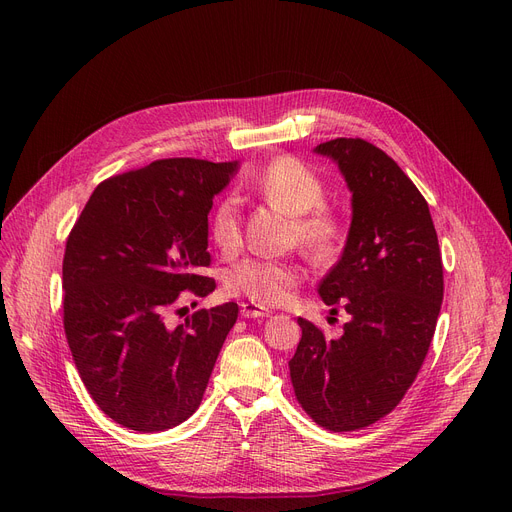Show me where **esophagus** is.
Here are the masks:
<instances>
[{"label":"esophagus","mask_w":512,"mask_h":512,"mask_svg":"<svg viewBox=\"0 0 512 512\" xmlns=\"http://www.w3.org/2000/svg\"><path fill=\"white\" fill-rule=\"evenodd\" d=\"M241 315L245 319H263V317H269L271 311L265 309V306H261V304H255V302H243L241 304Z\"/></svg>","instance_id":"34e87169"}]
</instances>
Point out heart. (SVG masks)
<instances>
[{
	"mask_svg": "<svg viewBox=\"0 0 512 512\" xmlns=\"http://www.w3.org/2000/svg\"><path fill=\"white\" fill-rule=\"evenodd\" d=\"M247 185L294 218V234L306 251L325 259L337 249L342 228L321 208L325 185L315 170L294 158H278L251 177ZM210 232L216 247L226 255L241 247V208L234 197L218 203L210 220ZM300 278L302 271L292 261L251 257L230 269L226 288L230 294L245 296L255 304L274 306L288 300Z\"/></svg>",
	"mask_w": 512,
	"mask_h": 512,
	"instance_id": "b5f03b06",
	"label": "heart"
}]
</instances>
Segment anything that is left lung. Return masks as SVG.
Returning <instances> with one entry per match:
<instances>
[{
    "instance_id": "obj_1",
    "label": "left lung",
    "mask_w": 512,
    "mask_h": 512,
    "mask_svg": "<svg viewBox=\"0 0 512 512\" xmlns=\"http://www.w3.org/2000/svg\"><path fill=\"white\" fill-rule=\"evenodd\" d=\"M313 152L337 164L352 193L346 247L317 288L352 319L337 339L298 319L288 366L304 412L350 432L387 416L412 387L440 313L442 261L428 203L393 158L352 138Z\"/></svg>"
}]
</instances>
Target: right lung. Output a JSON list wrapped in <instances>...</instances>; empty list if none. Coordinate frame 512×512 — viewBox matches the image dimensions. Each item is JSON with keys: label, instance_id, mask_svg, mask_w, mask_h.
Returning <instances> with one entry per match:
<instances>
[{"label": "right lung", "instance_id": "right-lung-1", "mask_svg": "<svg viewBox=\"0 0 512 512\" xmlns=\"http://www.w3.org/2000/svg\"><path fill=\"white\" fill-rule=\"evenodd\" d=\"M234 162L156 160L102 181L63 257V327L96 405L138 432L175 428L199 407L236 302L199 309L170 327L185 290L214 292L208 214L238 170Z\"/></svg>", "mask_w": 512, "mask_h": 512}]
</instances>
